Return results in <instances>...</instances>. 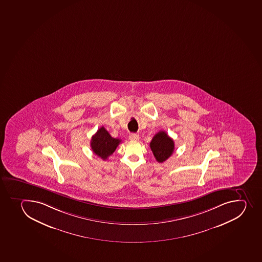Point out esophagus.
Returning <instances> with one entry per match:
<instances>
[{
  "label": "esophagus",
  "instance_id": "obj_1",
  "mask_svg": "<svg viewBox=\"0 0 262 262\" xmlns=\"http://www.w3.org/2000/svg\"><path fill=\"white\" fill-rule=\"evenodd\" d=\"M129 138H130V140H132V141H137V140H139V135L132 133L129 136Z\"/></svg>",
  "mask_w": 262,
  "mask_h": 262
}]
</instances>
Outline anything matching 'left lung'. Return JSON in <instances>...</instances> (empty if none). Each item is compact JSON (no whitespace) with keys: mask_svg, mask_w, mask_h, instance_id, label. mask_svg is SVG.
Instances as JSON below:
<instances>
[{"mask_svg":"<svg viewBox=\"0 0 262 262\" xmlns=\"http://www.w3.org/2000/svg\"><path fill=\"white\" fill-rule=\"evenodd\" d=\"M150 148L158 162H165L174 152V141L166 132L160 130L152 137L150 142Z\"/></svg>","mask_w":262,"mask_h":262,"instance_id":"left-lung-1","label":"left lung"}]
</instances>
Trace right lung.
Wrapping results in <instances>:
<instances>
[{"label": "right lung", "instance_id": "obj_1", "mask_svg": "<svg viewBox=\"0 0 262 262\" xmlns=\"http://www.w3.org/2000/svg\"><path fill=\"white\" fill-rule=\"evenodd\" d=\"M121 140L111 137L108 132L102 126L92 137L91 147L95 155L106 160L115 152Z\"/></svg>", "mask_w": 262, "mask_h": 262}]
</instances>
